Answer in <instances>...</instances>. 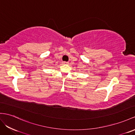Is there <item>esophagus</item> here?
Here are the masks:
<instances>
[{
  "label": "esophagus",
  "instance_id": "obj_1",
  "mask_svg": "<svg viewBox=\"0 0 135 135\" xmlns=\"http://www.w3.org/2000/svg\"><path fill=\"white\" fill-rule=\"evenodd\" d=\"M63 64H68V62H67V61H63Z\"/></svg>",
  "mask_w": 135,
  "mask_h": 135
}]
</instances>
